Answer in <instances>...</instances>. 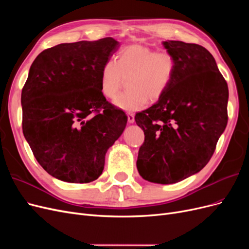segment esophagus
Masks as SVG:
<instances>
[{"label": "esophagus", "instance_id": "34e87169", "mask_svg": "<svg viewBox=\"0 0 249 249\" xmlns=\"http://www.w3.org/2000/svg\"><path fill=\"white\" fill-rule=\"evenodd\" d=\"M127 120H129L130 124H133L135 122V115L133 113H127Z\"/></svg>", "mask_w": 249, "mask_h": 249}]
</instances>
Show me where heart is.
<instances>
[{"instance_id": "1", "label": "heart", "mask_w": 249, "mask_h": 249, "mask_svg": "<svg viewBox=\"0 0 249 249\" xmlns=\"http://www.w3.org/2000/svg\"><path fill=\"white\" fill-rule=\"evenodd\" d=\"M177 60L167 50L155 51L143 44H131L120 49L114 60L102 67L100 87L102 93L113 99L126 78L125 92L120 93L114 104L124 111H136L145 106L147 100L158 101L167 91L175 78Z\"/></svg>"}]
</instances>
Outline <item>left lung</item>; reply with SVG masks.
Listing matches in <instances>:
<instances>
[{
  "label": "left lung",
  "instance_id": "obj_1",
  "mask_svg": "<svg viewBox=\"0 0 249 249\" xmlns=\"http://www.w3.org/2000/svg\"><path fill=\"white\" fill-rule=\"evenodd\" d=\"M177 60L175 78L155 105L135 115L144 132L137 169L148 182L173 184L206 166L228 124L229 87L199 44L163 42Z\"/></svg>",
  "mask_w": 249,
  "mask_h": 249
}]
</instances>
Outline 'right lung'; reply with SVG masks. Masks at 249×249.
Segmentation results:
<instances>
[{"label": "right lung", "mask_w": 249, "mask_h": 249, "mask_svg": "<svg viewBox=\"0 0 249 249\" xmlns=\"http://www.w3.org/2000/svg\"><path fill=\"white\" fill-rule=\"evenodd\" d=\"M119 43H61L36 57L21 90L22 133L41 167L69 183H89L104 170L108 148L127 116L101 91L102 67Z\"/></svg>", "instance_id": "1"}]
</instances>
